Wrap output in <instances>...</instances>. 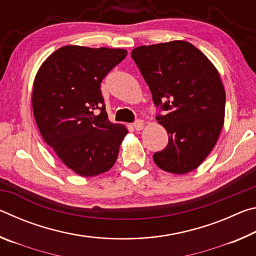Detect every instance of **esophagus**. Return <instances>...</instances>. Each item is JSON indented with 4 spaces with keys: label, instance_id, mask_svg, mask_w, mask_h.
Masks as SVG:
<instances>
[{
    "label": "esophagus",
    "instance_id": "obj_1",
    "mask_svg": "<svg viewBox=\"0 0 256 256\" xmlns=\"http://www.w3.org/2000/svg\"><path fill=\"white\" fill-rule=\"evenodd\" d=\"M144 122L142 120H136V122L133 123V128L136 130V131H140V130L144 128Z\"/></svg>",
    "mask_w": 256,
    "mask_h": 256
}]
</instances>
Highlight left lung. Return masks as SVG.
Returning <instances> with one entry per match:
<instances>
[{"mask_svg":"<svg viewBox=\"0 0 256 256\" xmlns=\"http://www.w3.org/2000/svg\"><path fill=\"white\" fill-rule=\"evenodd\" d=\"M132 58L152 94L166 110L156 118L168 133V144L154 154L156 164L172 174L200 166L214 149L224 118L226 94L216 68L184 40L140 46Z\"/></svg>","mask_w":256,"mask_h":256,"instance_id":"8db88e82","label":"left lung"}]
</instances>
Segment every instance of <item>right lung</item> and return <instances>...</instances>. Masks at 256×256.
Returning a JSON list of instances; mask_svg holds the SVG:
<instances>
[{"label":"right lung","instance_id":"add662e5","mask_svg":"<svg viewBox=\"0 0 256 256\" xmlns=\"http://www.w3.org/2000/svg\"><path fill=\"white\" fill-rule=\"evenodd\" d=\"M128 52L68 45L37 72L32 110L42 138L64 164L92 177L110 170L128 130L108 120L100 84ZM98 109L101 112L94 115Z\"/></svg>","mask_w":256,"mask_h":256}]
</instances>
